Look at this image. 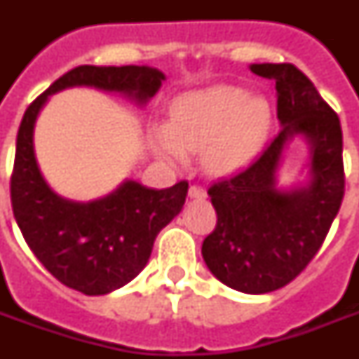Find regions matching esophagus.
I'll return each mask as SVG.
<instances>
[{
  "mask_svg": "<svg viewBox=\"0 0 359 359\" xmlns=\"http://www.w3.org/2000/svg\"><path fill=\"white\" fill-rule=\"evenodd\" d=\"M188 196L191 197V199H201V197L207 196V191H205V188L199 184H194L190 186V190H188Z\"/></svg>",
  "mask_w": 359,
  "mask_h": 359,
  "instance_id": "1",
  "label": "esophagus"
}]
</instances>
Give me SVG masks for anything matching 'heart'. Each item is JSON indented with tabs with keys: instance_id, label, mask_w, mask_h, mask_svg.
<instances>
[{
	"instance_id": "b5f03b06",
	"label": "heart",
	"mask_w": 359,
	"mask_h": 359,
	"mask_svg": "<svg viewBox=\"0 0 359 359\" xmlns=\"http://www.w3.org/2000/svg\"><path fill=\"white\" fill-rule=\"evenodd\" d=\"M169 124L152 130V145L169 162L182 163L201 145L210 173L242 168L261 151L270 128V104L261 95L227 83L203 87L175 98Z\"/></svg>"
}]
</instances>
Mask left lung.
Instances as JSON below:
<instances>
[{
  "label": "left lung",
  "instance_id": "obj_1",
  "mask_svg": "<svg viewBox=\"0 0 359 359\" xmlns=\"http://www.w3.org/2000/svg\"><path fill=\"white\" fill-rule=\"evenodd\" d=\"M276 81L281 130L238 173L208 188L218 224L203 240V259L224 285L264 294L290 283L320 250L345 196L339 117L290 63L251 65ZM300 135L310 149V182L277 188L283 151Z\"/></svg>",
  "mask_w": 359,
  "mask_h": 359
}]
</instances>
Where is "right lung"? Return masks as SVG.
<instances>
[{
  "label": "right lung",
  "mask_w": 359,
  "mask_h": 359,
  "mask_svg": "<svg viewBox=\"0 0 359 359\" xmlns=\"http://www.w3.org/2000/svg\"><path fill=\"white\" fill-rule=\"evenodd\" d=\"M163 72L151 67L81 65L55 80L25 109L16 135L11 201L25 242L53 278L87 296L108 294L137 276L151 257L158 233L182 210L188 182L154 190L124 180L109 196L78 203L57 196L42 177L33 130L48 97L67 87L89 86L147 104Z\"/></svg>",
  "instance_id": "add662e5"
}]
</instances>
